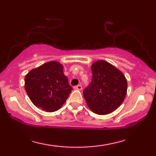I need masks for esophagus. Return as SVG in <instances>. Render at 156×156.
Returning <instances> with one entry per match:
<instances>
[{
	"label": "esophagus",
	"instance_id": "1",
	"mask_svg": "<svg viewBox=\"0 0 156 156\" xmlns=\"http://www.w3.org/2000/svg\"><path fill=\"white\" fill-rule=\"evenodd\" d=\"M74 89H76V90H82V87L81 85H77V86L74 87Z\"/></svg>",
	"mask_w": 156,
	"mask_h": 156
}]
</instances>
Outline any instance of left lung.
Here are the masks:
<instances>
[{
	"label": "left lung",
	"mask_w": 156,
	"mask_h": 156,
	"mask_svg": "<svg viewBox=\"0 0 156 156\" xmlns=\"http://www.w3.org/2000/svg\"><path fill=\"white\" fill-rule=\"evenodd\" d=\"M92 80L83 95L95 114L105 115L123 103L127 92V80L123 72L105 60L91 65Z\"/></svg>",
	"instance_id": "left-lung-1"
}]
</instances>
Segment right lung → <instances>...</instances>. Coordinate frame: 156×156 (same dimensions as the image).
I'll return each instance as SVG.
<instances>
[{
	"label": "right lung",
	"mask_w": 156,
	"mask_h": 156,
	"mask_svg": "<svg viewBox=\"0 0 156 156\" xmlns=\"http://www.w3.org/2000/svg\"><path fill=\"white\" fill-rule=\"evenodd\" d=\"M25 89L34 105L48 112L59 109L72 90L63 65L57 61L31 69L25 75Z\"/></svg>",
	"instance_id": "1"
}]
</instances>
